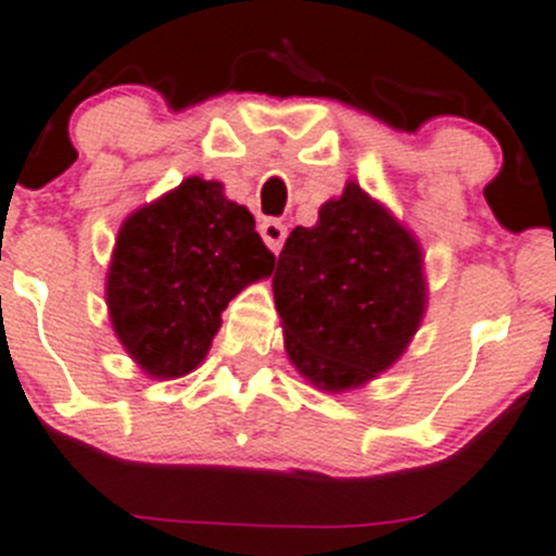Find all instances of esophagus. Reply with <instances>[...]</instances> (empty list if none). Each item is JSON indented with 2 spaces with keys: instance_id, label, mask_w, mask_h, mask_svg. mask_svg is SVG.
<instances>
[{
  "instance_id": "esophagus-1",
  "label": "esophagus",
  "mask_w": 556,
  "mask_h": 556,
  "mask_svg": "<svg viewBox=\"0 0 556 556\" xmlns=\"http://www.w3.org/2000/svg\"><path fill=\"white\" fill-rule=\"evenodd\" d=\"M261 236H263V241H266V247L271 249L274 254H279L285 238H288V227H285L279 219H263L261 222Z\"/></svg>"
}]
</instances>
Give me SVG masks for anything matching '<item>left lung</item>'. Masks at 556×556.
I'll list each match as a JSON object with an SVG mask.
<instances>
[{
    "label": "left lung",
    "mask_w": 556,
    "mask_h": 556,
    "mask_svg": "<svg viewBox=\"0 0 556 556\" xmlns=\"http://www.w3.org/2000/svg\"><path fill=\"white\" fill-rule=\"evenodd\" d=\"M274 302L295 370L342 392L387 370L425 313L422 254L412 232L356 184L295 227L274 271Z\"/></svg>",
    "instance_id": "8db88e82"
}]
</instances>
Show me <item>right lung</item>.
<instances>
[{
    "instance_id": "right-lung-1",
    "label": "right lung",
    "mask_w": 556,
    "mask_h": 556,
    "mask_svg": "<svg viewBox=\"0 0 556 556\" xmlns=\"http://www.w3.org/2000/svg\"><path fill=\"white\" fill-rule=\"evenodd\" d=\"M271 271L247 207L216 180L186 178L121 227L106 279L112 326L148 376H186L205 359L230 299Z\"/></svg>"
}]
</instances>
